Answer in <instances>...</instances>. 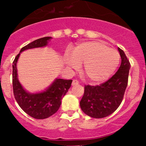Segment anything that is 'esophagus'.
Wrapping results in <instances>:
<instances>
[{"instance_id":"obj_1","label":"esophagus","mask_w":146,"mask_h":146,"mask_svg":"<svg viewBox=\"0 0 146 146\" xmlns=\"http://www.w3.org/2000/svg\"><path fill=\"white\" fill-rule=\"evenodd\" d=\"M78 84H79V82L77 80H73V82H72V85L76 86V85H78Z\"/></svg>"}]
</instances>
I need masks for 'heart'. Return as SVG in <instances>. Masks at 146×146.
<instances>
[{"label":"heart","instance_id":"heart-1","mask_svg":"<svg viewBox=\"0 0 146 146\" xmlns=\"http://www.w3.org/2000/svg\"><path fill=\"white\" fill-rule=\"evenodd\" d=\"M65 61L73 69H77L79 64H84V76L91 82L99 83L113 74L119 64L120 55L101 41H86L78 44L73 49L71 57L66 56Z\"/></svg>","mask_w":146,"mask_h":146}]
</instances>
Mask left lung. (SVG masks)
Instances as JSON below:
<instances>
[{"label": "left lung", "instance_id": "8db88e82", "mask_svg": "<svg viewBox=\"0 0 146 146\" xmlns=\"http://www.w3.org/2000/svg\"><path fill=\"white\" fill-rule=\"evenodd\" d=\"M121 64L117 72L100 85L84 86L80 105L84 113L92 118H101L113 113L122 102L127 86L130 63L124 51L118 48Z\"/></svg>", "mask_w": 146, "mask_h": 146}]
</instances>
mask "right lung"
<instances>
[{
    "instance_id": "right-lung-1",
    "label": "right lung",
    "mask_w": 146,
    "mask_h": 146,
    "mask_svg": "<svg viewBox=\"0 0 146 146\" xmlns=\"http://www.w3.org/2000/svg\"><path fill=\"white\" fill-rule=\"evenodd\" d=\"M52 37L46 36L35 40L21 49L20 52L28 49L44 47ZM20 53L12 64V85L14 96L21 108L29 116L36 119H44L53 115L60 108L62 98L70 87L71 80L56 79L45 91L30 94L24 90L17 78V63Z\"/></svg>"
}]
</instances>
